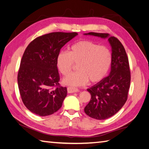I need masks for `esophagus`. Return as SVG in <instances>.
Segmentation results:
<instances>
[{
  "instance_id": "esophagus-1",
  "label": "esophagus",
  "mask_w": 149,
  "mask_h": 149,
  "mask_svg": "<svg viewBox=\"0 0 149 149\" xmlns=\"http://www.w3.org/2000/svg\"><path fill=\"white\" fill-rule=\"evenodd\" d=\"M67 91L68 93H76L78 92L79 90L76 88H73L72 87H68L67 88Z\"/></svg>"
}]
</instances>
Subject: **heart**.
<instances>
[{
	"instance_id": "b5f03b06",
	"label": "heart",
	"mask_w": 149,
	"mask_h": 149,
	"mask_svg": "<svg viewBox=\"0 0 149 149\" xmlns=\"http://www.w3.org/2000/svg\"><path fill=\"white\" fill-rule=\"evenodd\" d=\"M112 55L106 47L100 46L89 40H81L73 44L70 51H61L56 58V65L60 73L66 76L78 64V71L63 79L65 84L81 86L86 83L100 82L110 68Z\"/></svg>"
}]
</instances>
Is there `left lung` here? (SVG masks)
<instances>
[{
  "instance_id": "8db88e82",
  "label": "left lung",
  "mask_w": 149,
  "mask_h": 149,
  "mask_svg": "<svg viewBox=\"0 0 149 149\" xmlns=\"http://www.w3.org/2000/svg\"><path fill=\"white\" fill-rule=\"evenodd\" d=\"M84 35L108 38L112 48L111 70L109 76L88 89L91 98L84 112L92 118L104 120L116 114L127 100L130 83L129 60L119 40L108 33L89 32Z\"/></svg>"
}]
</instances>
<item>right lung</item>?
Here are the masks:
<instances>
[{"label":"right lung","mask_w":149,"mask_h":149,"mask_svg":"<svg viewBox=\"0 0 149 149\" xmlns=\"http://www.w3.org/2000/svg\"><path fill=\"white\" fill-rule=\"evenodd\" d=\"M76 32H52L31 42L22 56L17 76L22 100L33 113L47 116L60 109L67 94L59 84L56 58Z\"/></svg>","instance_id":"right-lung-1"}]
</instances>
